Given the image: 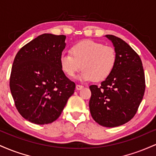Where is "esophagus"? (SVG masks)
I'll use <instances>...</instances> for the list:
<instances>
[{
    "mask_svg": "<svg viewBox=\"0 0 156 156\" xmlns=\"http://www.w3.org/2000/svg\"><path fill=\"white\" fill-rule=\"evenodd\" d=\"M76 89L77 90H80V89H82L83 88V86L82 85H79V84H77L76 85Z\"/></svg>",
    "mask_w": 156,
    "mask_h": 156,
    "instance_id": "obj_1",
    "label": "esophagus"
}]
</instances>
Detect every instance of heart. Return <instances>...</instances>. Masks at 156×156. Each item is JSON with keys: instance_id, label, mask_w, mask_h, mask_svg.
Instances as JSON below:
<instances>
[{"instance_id": "b5f03b06", "label": "heart", "mask_w": 156, "mask_h": 156, "mask_svg": "<svg viewBox=\"0 0 156 156\" xmlns=\"http://www.w3.org/2000/svg\"><path fill=\"white\" fill-rule=\"evenodd\" d=\"M69 53L60 56L61 69L73 78L82 67L83 70L78 78L80 80L99 82L106 79L117 63L114 48L89 39L75 44L69 49Z\"/></svg>"}]
</instances>
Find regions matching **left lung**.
<instances>
[{
    "label": "left lung",
    "instance_id": "obj_1",
    "mask_svg": "<svg viewBox=\"0 0 156 156\" xmlns=\"http://www.w3.org/2000/svg\"><path fill=\"white\" fill-rule=\"evenodd\" d=\"M117 53V63L101 87H89V110L102 126L114 128L134 117L145 90L144 69L139 55L128 43L114 35H105Z\"/></svg>",
    "mask_w": 156,
    "mask_h": 156
}]
</instances>
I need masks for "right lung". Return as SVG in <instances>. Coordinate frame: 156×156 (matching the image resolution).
Listing matches in <instances>:
<instances>
[{"mask_svg":"<svg viewBox=\"0 0 156 156\" xmlns=\"http://www.w3.org/2000/svg\"><path fill=\"white\" fill-rule=\"evenodd\" d=\"M66 36L44 34L23 46L16 55L10 90L23 118L44 125L58 119L74 93L76 84L59 64Z\"/></svg>","mask_w":156,"mask_h":156,"instance_id":"1","label":"right lung"}]
</instances>
